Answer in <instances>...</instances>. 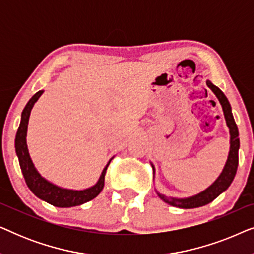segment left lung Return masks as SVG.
Returning <instances> with one entry per match:
<instances>
[{
    "instance_id": "obj_1",
    "label": "left lung",
    "mask_w": 254,
    "mask_h": 254,
    "mask_svg": "<svg viewBox=\"0 0 254 254\" xmlns=\"http://www.w3.org/2000/svg\"><path fill=\"white\" fill-rule=\"evenodd\" d=\"M206 84L216 98L220 102L222 110H223L224 119L227 123V126L229 128V134H230V148H229V154L227 162H225L224 168L220 173V176L215 179V182L207 187L206 190H201L200 193L194 194L192 196L187 197H175V196H168L165 194H162L156 190L157 195L164 201L165 203L170 204V206L183 208V209H190V208H197L206 206V204L210 203L216 197L228 190V187L231 185L232 180H234L236 176V171H237L238 166V150H239V137H238V128L237 125L235 123L234 116H232V111L230 103L223 92L221 91L220 88L214 85L209 79H207ZM151 163V162H150ZM152 170H154V177H155V166L151 163Z\"/></svg>"
}]
</instances>
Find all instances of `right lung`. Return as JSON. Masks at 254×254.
I'll return each instance as SVG.
<instances>
[{"label": "right lung", "mask_w": 254, "mask_h": 254, "mask_svg": "<svg viewBox=\"0 0 254 254\" xmlns=\"http://www.w3.org/2000/svg\"><path fill=\"white\" fill-rule=\"evenodd\" d=\"M44 93V90L38 91L36 95L32 96L26 106L24 107L22 117H20V124L17 130L16 138H15V149L16 155L18 157L19 166L22 170V173L25 179L26 185L31 190L34 195L39 197L40 200L46 201L47 203L52 204L54 207L60 208H69L83 204L88 201L95 199L98 194L102 192L104 187V180H105V173L107 166L110 165L111 161L113 157L107 162L105 168L103 169L102 175H100L98 182L91 187L84 190H70L64 189V187L58 186L50 180H47L39 173V171L34 166L32 159H31L29 148L26 143V135H27V125H29V119L31 111H32L34 104L40 98V96Z\"/></svg>", "instance_id": "add662e5"}]
</instances>
